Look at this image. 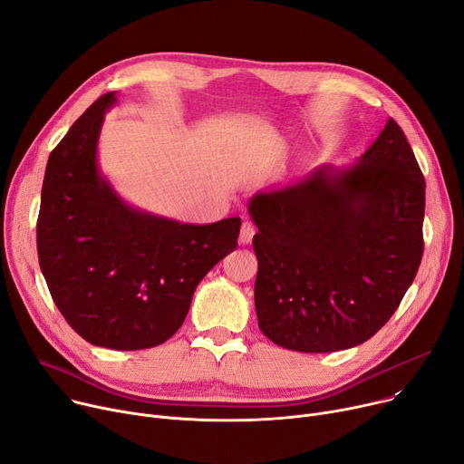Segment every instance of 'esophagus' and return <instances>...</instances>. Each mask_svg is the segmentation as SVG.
Segmentation results:
<instances>
[{
	"instance_id": "1",
	"label": "esophagus",
	"mask_w": 464,
	"mask_h": 464,
	"mask_svg": "<svg viewBox=\"0 0 464 464\" xmlns=\"http://www.w3.org/2000/svg\"><path fill=\"white\" fill-rule=\"evenodd\" d=\"M254 235H256V226L248 220H244L242 227H240V235H238V242L240 244H250Z\"/></svg>"
}]
</instances>
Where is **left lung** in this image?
<instances>
[{
	"mask_svg": "<svg viewBox=\"0 0 464 464\" xmlns=\"http://www.w3.org/2000/svg\"><path fill=\"white\" fill-rule=\"evenodd\" d=\"M248 212L261 332L289 351L334 353L373 337L423 256L425 179L393 119L356 164L321 166L257 192Z\"/></svg>",
	"mask_w": 464,
	"mask_h": 464,
	"instance_id": "left-lung-1",
	"label": "left lung"
}]
</instances>
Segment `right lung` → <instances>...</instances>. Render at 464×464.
Returning a JSON list of instances; mask_svg holds the SVG:
<instances>
[{"label": "right lung", "mask_w": 464, "mask_h": 464, "mask_svg": "<svg viewBox=\"0 0 464 464\" xmlns=\"http://www.w3.org/2000/svg\"><path fill=\"white\" fill-rule=\"evenodd\" d=\"M92 102L50 152L37 220L39 265L61 315L115 351L164 343L207 272L237 248L240 218L180 224L130 207L97 164L104 113Z\"/></svg>", "instance_id": "right-lung-1"}]
</instances>
